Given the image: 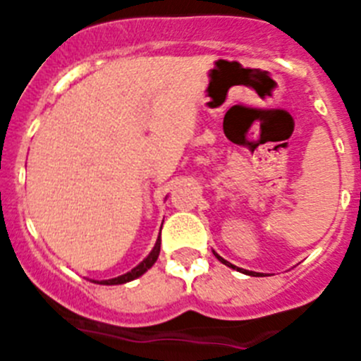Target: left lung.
Instances as JSON below:
<instances>
[{
    "label": "left lung",
    "mask_w": 361,
    "mask_h": 361,
    "mask_svg": "<svg viewBox=\"0 0 361 361\" xmlns=\"http://www.w3.org/2000/svg\"><path fill=\"white\" fill-rule=\"evenodd\" d=\"M214 255H216V253H214ZM216 257H218V255H216ZM218 260H220V262H221V264L228 265V267H232V269H238V267H235V265H232V264H231V262L224 260V258H221V257H218ZM241 272H245V274H250V276H260V274H258V272H250V271H243V269H241Z\"/></svg>",
    "instance_id": "1"
}]
</instances>
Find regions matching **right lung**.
<instances>
[{
    "instance_id": "1",
    "label": "right lung",
    "mask_w": 361,
    "mask_h": 361,
    "mask_svg": "<svg viewBox=\"0 0 361 361\" xmlns=\"http://www.w3.org/2000/svg\"><path fill=\"white\" fill-rule=\"evenodd\" d=\"M159 253H160V235H159L157 243H155L154 250L150 251V255H148V257L145 258V260L141 262L140 265H136V267H134L133 271H129V272H127V274L118 276V278L104 279V281H101V283H103V285H122V283H129V281H133V279L140 278L141 274H145V272H147L148 269H150L152 265L155 264V262H157Z\"/></svg>"
}]
</instances>
